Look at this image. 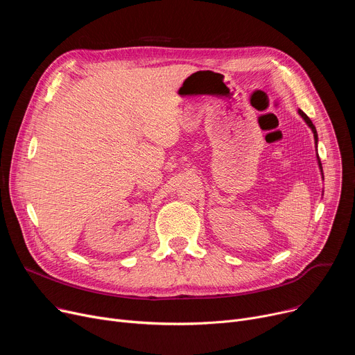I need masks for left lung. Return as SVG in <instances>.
I'll return each instance as SVG.
<instances>
[{
  "instance_id": "left-lung-1",
  "label": "left lung",
  "mask_w": 355,
  "mask_h": 355,
  "mask_svg": "<svg viewBox=\"0 0 355 355\" xmlns=\"http://www.w3.org/2000/svg\"><path fill=\"white\" fill-rule=\"evenodd\" d=\"M297 114H300L301 116H302V119L306 122V125L311 128V130H312V134H313V139H315V148H318V134H316V129H315V126H313V123H312V121L304 114L302 110H297ZM316 159H318V165H320V170H321V175H322V178H324V173H322V165H321V161H320V155H318V151H316Z\"/></svg>"
}]
</instances>
